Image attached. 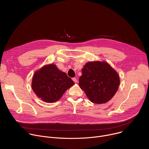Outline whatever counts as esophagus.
Returning a JSON list of instances; mask_svg holds the SVG:
<instances>
[{
    "label": "esophagus",
    "mask_w": 149,
    "mask_h": 149,
    "mask_svg": "<svg viewBox=\"0 0 149 149\" xmlns=\"http://www.w3.org/2000/svg\"><path fill=\"white\" fill-rule=\"evenodd\" d=\"M72 80L74 81V82L75 83L77 82V79L75 78H72Z\"/></svg>",
    "instance_id": "esophagus-1"
}]
</instances>
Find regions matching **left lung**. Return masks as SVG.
Masks as SVG:
<instances>
[{
	"instance_id": "8db88e82",
	"label": "left lung",
	"mask_w": 149,
	"mask_h": 149,
	"mask_svg": "<svg viewBox=\"0 0 149 149\" xmlns=\"http://www.w3.org/2000/svg\"><path fill=\"white\" fill-rule=\"evenodd\" d=\"M120 85L117 72L105 61L88 62L82 69L79 86L89 100L95 104L108 102Z\"/></svg>"
}]
</instances>
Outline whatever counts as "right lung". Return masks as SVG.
Returning <instances> with one entry per match:
<instances>
[{
  "label": "right lung",
  "instance_id": "obj_1",
  "mask_svg": "<svg viewBox=\"0 0 149 149\" xmlns=\"http://www.w3.org/2000/svg\"><path fill=\"white\" fill-rule=\"evenodd\" d=\"M74 84L65 72L60 71L55 65L44 66L36 71L32 78V88L36 95L46 102H54Z\"/></svg>",
  "mask_w": 149,
  "mask_h": 149
}]
</instances>
